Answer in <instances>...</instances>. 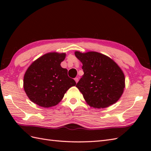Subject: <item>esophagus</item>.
Masks as SVG:
<instances>
[{
    "label": "esophagus",
    "mask_w": 151,
    "mask_h": 151,
    "mask_svg": "<svg viewBox=\"0 0 151 151\" xmlns=\"http://www.w3.org/2000/svg\"><path fill=\"white\" fill-rule=\"evenodd\" d=\"M75 81L76 83H77V82H78V77H76V78H75Z\"/></svg>",
    "instance_id": "esophagus-1"
}]
</instances>
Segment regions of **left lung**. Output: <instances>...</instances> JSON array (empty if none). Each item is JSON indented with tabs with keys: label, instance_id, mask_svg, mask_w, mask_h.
Returning <instances> with one entry per match:
<instances>
[{
	"label": "left lung",
	"instance_id": "left-lung-1",
	"mask_svg": "<svg viewBox=\"0 0 151 151\" xmlns=\"http://www.w3.org/2000/svg\"><path fill=\"white\" fill-rule=\"evenodd\" d=\"M82 63L84 75L76 84L85 101L91 106L103 108L115 103L124 88V76L117 64L97 52H75Z\"/></svg>",
	"mask_w": 151,
	"mask_h": 151
}]
</instances>
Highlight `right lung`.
I'll return each instance as SVG.
<instances>
[{"label":"right lung","instance_id":"obj_1","mask_svg":"<svg viewBox=\"0 0 151 151\" xmlns=\"http://www.w3.org/2000/svg\"><path fill=\"white\" fill-rule=\"evenodd\" d=\"M65 53L50 52L31 64L24 76V89L28 98L44 108L58 104L68 89L76 85L67 75V69L60 63Z\"/></svg>","mask_w":151,"mask_h":151}]
</instances>
